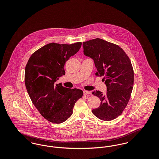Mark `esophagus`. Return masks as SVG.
<instances>
[{
    "label": "esophagus",
    "mask_w": 159,
    "mask_h": 159,
    "mask_svg": "<svg viewBox=\"0 0 159 159\" xmlns=\"http://www.w3.org/2000/svg\"><path fill=\"white\" fill-rule=\"evenodd\" d=\"M91 94V92H89V91H83V95H90Z\"/></svg>",
    "instance_id": "1"
}]
</instances>
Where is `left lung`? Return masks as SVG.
I'll list each match as a JSON object with an SVG mask.
<instances>
[{
  "label": "left lung",
  "mask_w": 159,
  "mask_h": 159,
  "mask_svg": "<svg viewBox=\"0 0 159 159\" xmlns=\"http://www.w3.org/2000/svg\"><path fill=\"white\" fill-rule=\"evenodd\" d=\"M83 46L84 55L93 60L95 75L104 76L107 86L105 95L99 91L92 92L101 100L92 113L102 120H113L122 113L130 98L134 80L130 60L120 46L99 38L84 42Z\"/></svg>",
  "instance_id": "obj_1"
}]
</instances>
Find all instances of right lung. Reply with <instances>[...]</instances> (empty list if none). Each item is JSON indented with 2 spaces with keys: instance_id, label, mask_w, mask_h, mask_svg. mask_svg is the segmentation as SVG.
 Segmentation results:
<instances>
[{
  "instance_id": "right-lung-1",
  "label": "right lung",
  "mask_w": 159,
  "mask_h": 159,
  "mask_svg": "<svg viewBox=\"0 0 159 159\" xmlns=\"http://www.w3.org/2000/svg\"><path fill=\"white\" fill-rule=\"evenodd\" d=\"M82 42L73 44L51 43L31 55L25 68L24 80L31 100L40 114L54 123L67 120L73 114L83 91L56 84L65 75L64 65L80 49Z\"/></svg>"
}]
</instances>
